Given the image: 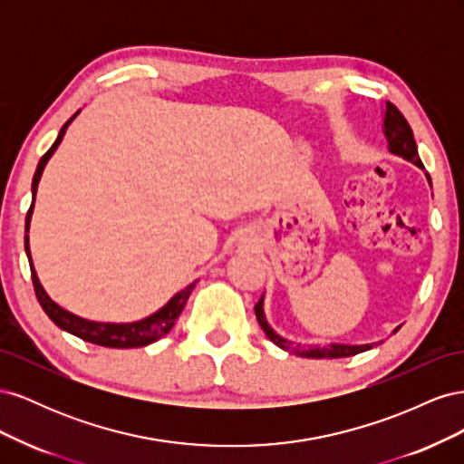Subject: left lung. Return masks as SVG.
I'll use <instances>...</instances> for the list:
<instances>
[{"instance_id": "obj_1", "label": "left lung", "mask_w": 464, "mask_h": 464, "mask_svg": "<svg viewBox=\"0 0 464 464\" xmlns=\"http://www.w3.org/2000/svg\"><path fill=\"white\" fill-rule=\"evenodd\" d=\"M383 135L387 139V145H389V152L391 154H397V157L404 159L412 162L414 166L422 168L424 170V164L418 157V149H416V141H414V135L409 121L404 120V116L397 110V106H392L391 102H385L383 108ZM428 178V184L431 186V178L428 172H424ZM256 315L261 329L265 331V334L269 336V341L275 343L278 348L288 350V353L302 356V358H348V356H354L360 353H366L373 344L379 343H372V344H344V343H331L327 346H319V344H302V343H294L285 339L283 334H278L271 325L269 321H266L265 315V294L261 296V300L256 304ZM401 329L395 327L392 333H397Z\"/></svg>"}]
</instances>
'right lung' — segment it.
I'll return each instance as SVG.
<instances>
[{"mask_svg": "<svg viewBox=\"0 0 464 464\" xmlns=\"http://www.w3.org/2000/svg\"><path fill=\"white\" fill-rule=\"evenodd\" d=\"M81 111V110H79ZM79 111L69 118L63 128L60 130L58 137H55L53 145L48 149V152L44 157L40 159L38 166H36V172L33 178V203L29 213H26V220H24V251H26V257H29L31 263V273H33V285H34V292H36V298L42 305V310L46 312V315L58 325L60 329L72 333L79 339L98 344V346H108V348H139V346H147L150 343H157L159 339H162L164 334L170 333V329L174 327L176 319L179 317L181 310H184V305L189 298L191 290L195 288V283L188 285L184 290L176 292L174 296L168 300L160 310H157L154 314L143 317V319H137V321H130V323H106V321H92V319H85L81 315H75L72 312H67L65 307H62L60 304H55L50 296L48 292L44 290V286L40 285V278L34 271V265H33V257H31V244H29V230H31V218H33V210H34V199H36V189H38V181L42 178V172H44V168L48 164V160L52 159V154L55 152V149L60 147L62 139L65 135V130L69 128V123H72L77 116Z\"/></svg>", "mask_w": 464, "mask_h": 464, "instance_id": "obj_1", "label": "right lung"}]
</instances>
